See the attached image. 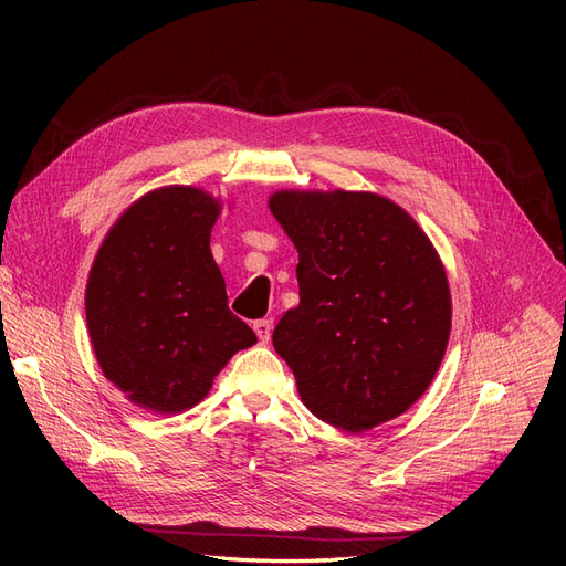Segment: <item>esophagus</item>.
Instances as JSON below:
<instances>
[{
    "instance_id": "obj_1",
    "label": "esophagus",
    "mask_w": 566,
    "mask_h": 566,
    "mask_svg": "<svg viewBox=\"0 0 566 566\" xmlns=\"http://www.w3.org/2000/svg\"><path fill=\"white\" fill-rule=\"evenodd\" d=\"M252 328H254V333H256V337H260V342H266L271 339V331H273V318H260V321H254L252 323Z\"/></svg>"
}]
</instances>
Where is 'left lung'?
<instances>
[{"label":"left lung","instance_id":"left-lung-1","mask_svg":"<svg viewBox=\"0 0 566 566\" xmlns=\"http://www.w3.org/2000/svg\"><path fill=\"white\" fill-rule=\"evenodd\" d=\"M300 252V304L273 331L304 406L345 432L401 416L451 333L447 271L420 227L375 193H273Z\"/></svg>","mask_w":566,"mask_h":566}]
</instances>
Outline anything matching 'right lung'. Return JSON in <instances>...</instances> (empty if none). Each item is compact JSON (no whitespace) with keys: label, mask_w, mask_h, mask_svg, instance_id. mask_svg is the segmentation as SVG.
Segmentation results:
<instances>
[{"label":"right lung","mask_w":566,"mask_h":566,"mask_svg":"<svg viewBox=\"0 0 566 566\" xmlns=\"http://www.w3.org/2000/svg\"><path fill=\"white\" fill-rule=\"evenodd\" d=\"M219 202L191 186L150 191L115 221L87 283L96 361L127 399L156 413L202 401L256 335L229 310L210 252Z\"/></svg>","instance_id":"1"}]
</instances>
